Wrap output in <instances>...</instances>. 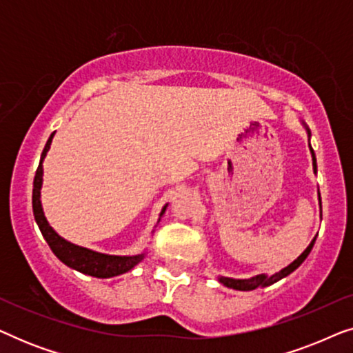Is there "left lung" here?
<instances>
[{
	"label": "left lung",
	"mask_w": 353,
	"mask_h": 353,
	"mask_svg": "<svg viewBox=\"0 0 353 353\" xmlns=\"http://www.w3.org/2000/svg\"><path fill=\"white\" fill-rule=\"evenodd\" d=\"M305 128H307V127H305ZM307 132H308V137H310V130L307 128ZM310 152H312V157H313V170L316 172V159H315V152H313L312 146H310ZM320 202H321V197H320ZM315 239H316V238H315ZM315 239L312 241L310 245H308V248H307L305 250H303V252H302L301 255H299V257H297L296 260H294V262H292L291 265H288L286 268H283L281 272L276 273V274H273V276L267 278V276H265V274H257V276H252V278H249V279L220 278V283L225 284L226 288L238 289V291H252V289H257L259 286H270V284L279 281V279L284 278V276H288V274H291V273L294 272V270L301 267V263L303 262V260L307 259V255L310 254L313 244H315Z\"/></svg>",
	"instance_id": "1"
}]
</instances>
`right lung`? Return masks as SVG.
Returning <instances> with one entry per match:
<instances>
[{"label":"right lung","mask_w":353,"mask_h":353,"mask_svg":"<svg viewBox=\"0 0 353 353\" xmlns=\"http://www.w3.org/2000/svg\"><path fill=\"white\" fill-rule=\"evenodd\" d=\"M52 137H54V133L51 134L45 149H43L40 165L37 168L35 180H33V196H32L33 215H35V221L38 228L41 231L43 238L46 239L48 245H50L52 252H54L56 257L59 259L62 263H65L67 267L74 268L80 273L90 274V276H94V278H110V276H117V274L128 272V270H132L134 265L141 262L144 254L133 255V257H119V255H105V254L94 252V250L80 248V245H75L69 243V241L62 239L46 221V216L43 214L41 201H40V190H41V181H43L41 162L46 156L48 149L51 146ZM165 209L167 205L162 209L161 215L165 212Z\"/></svg>","instance_id":"obj_1"}]
</instances>
